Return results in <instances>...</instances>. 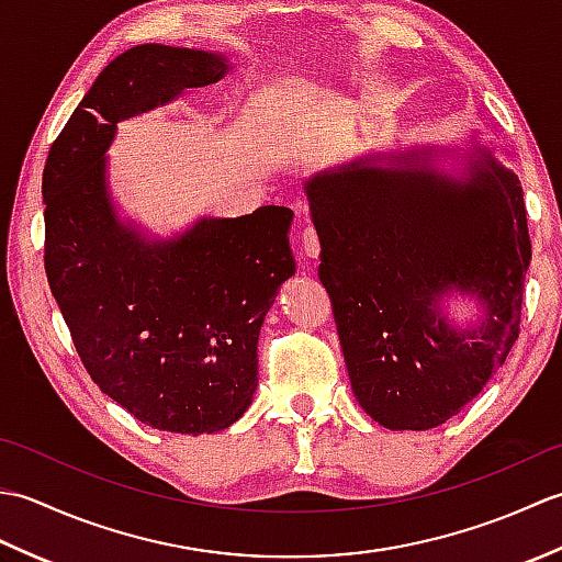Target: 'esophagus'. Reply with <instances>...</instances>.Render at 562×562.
<instances>
[{
	"mask_svg": "<svg viewBox=\"0 0 562 562\" xmlns=\"http://www.w3.org/2000/svg\"><path fill=\"white\" fill-rule=\"evenodd\" d=\"M302 248H304L306 258H312V260L318 258V254H321V238H318L314 226H306V229L302 232Z\"/></svg>",
	"mask_w": 562,
	"mask_h": 562,
	"instance_id": "34e87169",
	"label": "esophagus"
}]
</instances>
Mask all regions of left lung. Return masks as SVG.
Listing matches in <instances>:
<instances>
[{"instance_id": "left-lung-1", "label": "left lung", "mask_w": 562, "mask_h": 562, "mask_svg": "<svg viewBox=\"0 0 562 562\" xmlns=\"http://www.w3.org/2000/svg\"><path fill=\"white\" fill-rule=\"evenodd\" d=\"M469 183L350 164L306 183L324 284L352 391L389 429H429L479 396L519 338L531 260L519 178L485 154ZM479 293L488 314L451 329L436 296Z\"/></svg>"}]
</instances>
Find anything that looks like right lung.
I'll return each instance as SVG.
<instances>
[{
	"label": "right lung",
	"mask_w": 562,
	"mask_h": 562,
	"mask_svg": "<svg viewBox=\"0 0 562 562\" xmlns=\"http://www.w3.org/2000/svg\"><path fill=\"white\" fill-rule=\"evenodd\" d=\"M222 55L137 45L93 81L43 169L45 274L79 360L105 396L161 432H220L258 386V336L294 272L292 210L202 220L173 244L115 222L101 159L115 123L207 87Z\"/></svg>",
	"instance_id": "1"
}]
</instances>
